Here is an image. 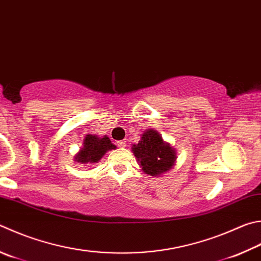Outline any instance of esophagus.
Wrapping results in <instances>:
<instances>
[{
	"label": "esophagus",
	"instance_id": "34e87169",
	"mask_svg": "<svg viewBox=\"0 0 261 261\" xmlns=\"http://www.w3.org/2000/svg\"><path fill=\"white\" fill-rule=\"evenodd\" d=\"M117 146H118V147H125V146H126V140H124V139H123V140H118V141H117Z\"/></svg>",
	"mask_w": 261,
	"mask_h": 261
}]
</instances>
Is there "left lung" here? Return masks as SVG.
<instances>
[{
    "instance_id": "8db88e82",
    "label": "left lung",
    "mask_w": 261,
    "mask_h": 261,
    "mask_svg": "<svg viewBox=\"0 0 261 261\" xmlns=\"http://www.w3.org/2000/svg\"><path fill=\"white\" fill-rule=\"evenodd\" d=\"M131 150L141 170L151 177H161L176 165V149L153 129H146L138 144L132 145Z\"/></svg>"
}]
</instances>
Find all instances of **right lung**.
Returning a JSON list of instances; mask_svg holds the SVG:
<instances>
[{
	"instance_id": "1",
	"label": "right lung",
	"mask_w": 261,
	"mask_h": 261,
	"mask_svg": "<svg viewBox=\"0 0 261 261\" xmlns=\"http://www.w3.org/2000/svg\"><path fill=\"white\" fill-rule=\"evenodd\" d=\"M107 136L98 137L96 135H87L83 139L82 147L74 156V161L81 164H94L100 161L108 150L115 149Z\"/></svg>"
}]
</instances>
